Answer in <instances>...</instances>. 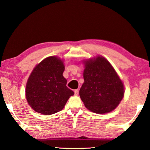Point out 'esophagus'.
<instances>
[{"mask_svg": "<svg viewBox=\"0 0 150 150\" xmlns=\"http://www.w3.org/2000/svg\"><path fill=\"white\" fill-rule=\"evenodd\" d=\"M74 93H75V95H78V94H79V90H78V89L75 90Z\"/></svg>", "mask_w": 150, "mask_h": 150, "instance_id": "esophagus-1", "label": "esophagus"}]
</instances>
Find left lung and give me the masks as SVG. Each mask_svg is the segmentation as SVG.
I'll list each match as a JSON object with an SVG mask.
<instances>
[{
  "label": "left lung",
  "instance_id": "8db88e82",
  "mask_svg": "<svg viewBox=\"0 0 150 150\" xmlns=\"http://www.w3.org/2000/svg\"><path fill=\"white\" fill-rule=\"evenodd\" d=\"M85 82L79 95L86 108L97 114L113 110L122 99L123 83L105 57L98 56L85 62Z\"/></svg>",
  "mask_w": 150,
  "mask_h": 150
}]
</instances>
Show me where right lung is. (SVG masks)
<instances>
[{
	"label": "right lung",
	"mask_w": 150,
	"mask_h": 150,
	"mask_svg": "<svg viewBox=\"0 0 150 150\" xmlns=\"http://www.w3.org/2000/svg\"><path fill=\"white\" fill-rule=\"evenodd\" d=\"M65 66L59 58L44 59L33 70L28 80L26 96L29 105L38 113L53 115L62 110L74 92L67 87L63 76Z\"/></svg>",
	"instance_id": "obj_1"
}]
</instances>
